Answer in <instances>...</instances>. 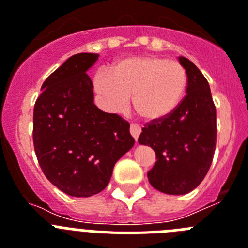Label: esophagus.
<instances>
[{
	"mask_svg": "<svg viewBox=\"0 0 248 248\" xmlns=\"http://www.w3.org/2000/svg\"><path fill=\"white\" fill-rule=\"evenodd\" d=\"M140 133H141V128H140L138 124H130V134L133 135V138H134L135 140H138Z\"/></svg>",
	"mask_w": 248,
	"mask_h": 248,
	"instance_id": "34e87169",
	"label": "esophagus"
}]
</instances>
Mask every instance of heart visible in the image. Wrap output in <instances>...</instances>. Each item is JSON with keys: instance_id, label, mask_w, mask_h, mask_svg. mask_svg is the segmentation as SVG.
<instances>
[{"instance_id": "obj_1", "label": "heart", "mask_w": 248, "mask_h": 248, "mask_svg": "<svg viewBox=\"0 0 248 248\" xmlns=\"http://www.w3.org/2000/svg\"><path fill=\"white\" fill-rule=\"evenodd\" d=\"M187 73L177 61L157 56L130 57L99 71L94 89L111 110L124 109L131 97L135 113L149 122L161 120L179 107L187 88Z\"/></svg>"}]
</instances>
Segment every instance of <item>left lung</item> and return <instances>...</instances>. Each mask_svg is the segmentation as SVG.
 <instances>
[{
  "label": "left lung",
  "mask_w": 248,
  "mask_h": 248,
  "mask_svg": "<svg viewBox=\"0 0 248 248\" xmlns=\"http://www.w3.org/2000/svg\"><path fill=\"white\" fill-rule=\"evenodd\" d=\"M187 73L186 95L170 115L145 124L139 141L151 146L156 163L148 172L153 187L184 195L200 185L216 148V108L210 85L191 61L179 57Z\"/></svg>",
  "instance_id": "left-lung-1"
}]
</instances>
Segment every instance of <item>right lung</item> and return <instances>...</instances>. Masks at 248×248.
I'll return each instance as SVG.
<instances>
[{
  "label": "right lung",
  "instance_id": "add662e5",
  "mask_svg": "<svg viewBox=\"0 0 248 248\" xmlns=\"http://www.w3.org/2000/svg\"><path fill=\"white\" fill-rule=\"evenodd\" d=\"M98 54L68 58L42 84L33 110V145L48 180L61 191L88 198L104 190L118 160L134 145L129 123L93 102L87 71Z\"/></svg>",
  "mask_w": 248,
  "mask_h": 248
}]
</instances>
